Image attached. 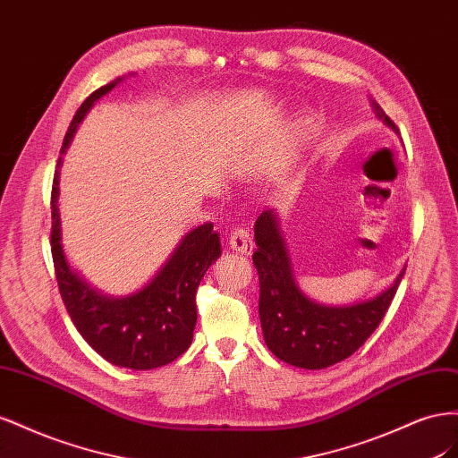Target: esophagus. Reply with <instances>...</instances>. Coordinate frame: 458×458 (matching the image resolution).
<instances>
[{"label":"esophagus","mask_w":458,"mask_h":458,"mask_svg":"<svg viewBox=\"0 0 458 458\" xmlns=\"http://www.w3.org/2000/svg\"><path fill=\"white\" fill-rule=\"evenodd\" d=\"M229 246L233 248L234 252L250 254L252 248H254L250 233H248L244 227H234L229 234Z\"/></svg>","instance_id":"1"}]
</instances>
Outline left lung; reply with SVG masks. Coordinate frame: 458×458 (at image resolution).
<instances>
[{"label":"left lung","instance_id":"8db88e82","mask_svg":"<svg viewBox=\"0 0 458 458\" xmlns=\"http://www.w3.org/2000/svg\"><path fill=\"white\" fill-rule=\"evenodd\" d=\"M377 110H380L377 106ZM378 116L397 131L382 110ZM256 252L252 261L259 279V321L267 348L281 361L300 369H327L353 355L378 328L403 279L369 301L348 308H327L303 296L290 269V259L271 210L256 219Z\"/></svg>","mask_w":458,"mask_h":458}]
</instances>
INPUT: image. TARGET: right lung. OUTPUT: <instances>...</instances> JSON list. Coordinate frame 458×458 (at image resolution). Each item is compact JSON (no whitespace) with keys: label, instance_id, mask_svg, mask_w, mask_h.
Returning <instances> with one entry per match:
<instances>
[{"label":"right lung","instance_id":"obj_1","mask_svg":"<svg viewBox=\"0 0 458 458\" xmlns=\"http://www.w3.org/2000/svg\"><path fill=\"white\" fill-rule=\"evenodd\" d=\"M116 86L95 89L80 105L63 140L61 152L71 143L80 120L91 105ZM59 164L51 189V256L59 293L74 327L91 348L108 363L133 370L168 365L192 342L197 325V288L208 267L221 254L219 233L204 224L187 233L162 271L143 290L128 298H108L95 293L68 267L61 248L57 212Z\"/></svg>","mask_w":458,"mask_h":458}]
</instances>
